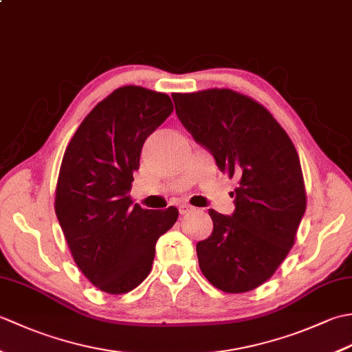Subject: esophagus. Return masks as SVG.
<instances>
[{"label": "esophagus", "mask_w": 352, "mask_h": 352, "mask_svg": "<svg viewBox=\"0 0 352 352\" xmlns=\"http://www.w3.org/2000/svg\"><path fill=\"white\" fill-rule=\"evenodd\" d=\"M192 210H193V207H192V206H189V204H182L180 207H178V212H180V214H182V216L190 213Z\"/></svg>", "instance_id": "esophagus-1"}]
</instances>
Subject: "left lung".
I'll list each match as a JSON object with an SVG mask.
<instances>
[{"label":"left lung","mask_w":352,"mask_h":352,"mask_svg":"<svg viewBox=\"0 0 352 352\" xmlns=\"http://www.w3.org/2000/svg\"><path fill=\"white\" fill-rule=\"evenodd\" d=\"M172 100L197 144L239 180L233 214L208 210L213 231L197 243L201 271L227 294L256 289L286 258L304 216L300 157L274 116L248 96L208 89Z\"/></svg>","instance_id":"8db88e82"}]
</instances>
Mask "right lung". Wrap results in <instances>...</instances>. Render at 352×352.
Segmentation results:
<instances>
[{"mask_svg":"<svg viewBox=\"0 0 352 352\" xmlns=\"http://www.w3.org/2000/svg\"><path fill=\"white\" fill-rule=\"evenodd\" d=\"M172 110L166 94L119 87L85 118L65 151L57 219L80 271L107 294H126L146 278L157 241L178 218L175 207L144 210L130 198L142 146Z\"/></svg>","mask_w":352,"mask_h":352,"instance_id":"add662e5","label":"right lung"}]
</instances>
